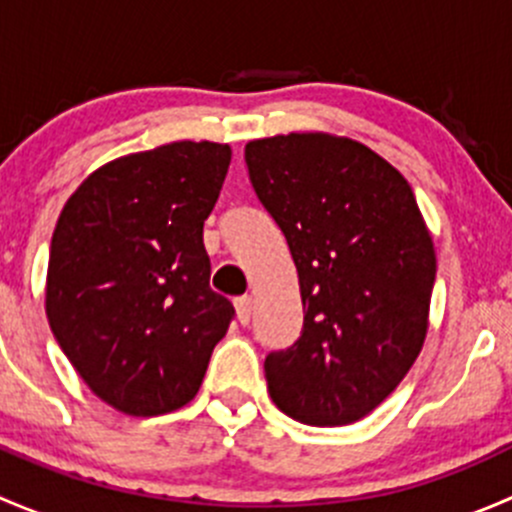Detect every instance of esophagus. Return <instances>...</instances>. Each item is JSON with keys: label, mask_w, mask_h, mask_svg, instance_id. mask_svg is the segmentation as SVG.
I'll list each match as a JSON object with an SVG mask.
<instances>
[{"label": "esophagus", "mask_w": 512, "mask_h": 512, "mask_svg": "<svg viewBox=\"0 0 512 512\" xmlns=\"http://www.w3.org/2000/svg\"><path fill=\"white\" fill-rule=\"evenodd\" d=\"M235 309H237V322L240 324H250L252 319V297H237L235 299Z\"/></svg>", "instance_id": "1"}]
</instances>
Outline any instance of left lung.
Listing matches in <instances>:
<instances>
[{
  "label": "left lung",
  "mask_w": 512,
  "mask_h": 512,
  "mask_svg": "<svg viewBox=\"0 0 512 512\" xmlns=\"http://www.w3.org/2000/svg\"><path fill=\"white\" fill-rule=\"evenodd\" d=\"M250 183L292 252L304 324L265 359L277 409L347 426L414 366L436 252L404 175L352 138L289 133L245 146Z\"/></svg>",
  "instance_id": "8db88e82"
}]
</instances>
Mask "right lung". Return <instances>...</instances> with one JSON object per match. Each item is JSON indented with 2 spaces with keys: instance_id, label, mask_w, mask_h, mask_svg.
<instances>
[{
  "instance_id": "right-lung-1",
  "label": "right lung",
  "mask_w": 512,
  "mask_h": 512,
  "mask_svg": "<svg viewBox=\"0 0 512 512\" xmlns=\"http://www.w3.org/2000/svg\"><path fill=\"white\" fill-rule=\"evenodd\" d=\"M227 143L178 141L94 170L51 237L46 317L101 401L160 416L198 394L235 307L210 289L203 225Z\"/></svg>"
}]
</instances>
